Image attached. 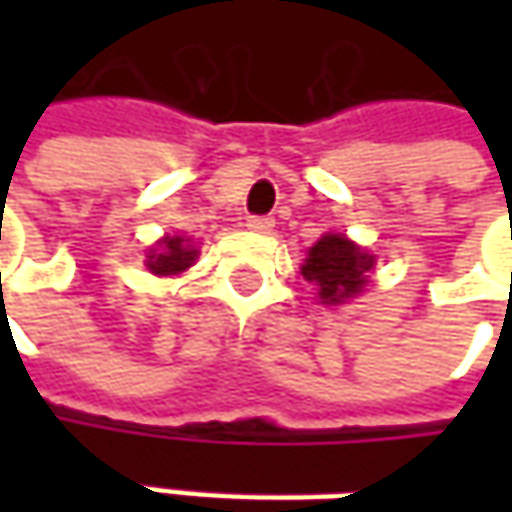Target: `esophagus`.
Returning <instances> with one entry per match:
<instances>
[{
	"mask_svg": "<svg viewBox=\"0 0 512 512\" xmlns=\"http://www.w3.org/2000/svg\"><path fill=\"white\" fill-rule=\"evenodd\" d=\"M273 227H276L273 216H250L247 219V230H253V233H270Z\"/></svg>",
	"mask_w": 512,
	"mask_h": 512,
	"instance_id": "esophagus-1",
	"label": "esophagus"
}]
</instances>
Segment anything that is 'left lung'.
<instances>
[{
	"label": "left lung",
	"mask_w": 512,
	"mask_h": 512,
	"mask_svg": "<svg viewBox=\"0 0 512 512\" xmlns=\"http://www.w3.org/2000/svg\"><path fill=\"white\" fill-rule=\"evenodd\" d=\"M370 267H373V256H367L344 236L330 233L310 247L305 265H302V276L319 287L322 302L336 305V302L362 293Z\"/></svg>",
	"instance_id": "left-lung-1"
}]
</instances>
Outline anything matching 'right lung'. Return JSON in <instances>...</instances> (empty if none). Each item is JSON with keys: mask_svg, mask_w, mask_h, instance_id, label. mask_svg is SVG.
<instances>
[{"mask_svg": "<svg viewBox=\"0 0 512 512\" xmlns=\"http://www.w3.org/2000/svg\"><path fill=\"white\" fill-rule=\"evenodd\" d=\"M193 259H196V250L187 245L185 239H179V236L170 239L168 236L148 256V267L156 276H176V273H182V270L193 265Z\"/></svg>", "mask_w": 512, "mask_h": 512, "instance_id": "1", "label": "right lung"}]
</instances>
